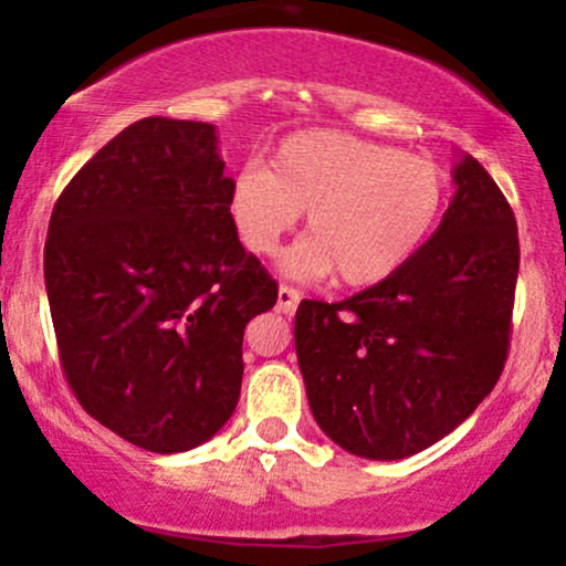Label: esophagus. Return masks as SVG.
<instances>
[{
  "label": "esophagus",
  "mask_w": 566,
  "mask_h": 566,
  "mask_svg": "<svg viewBox=\"0 0 566 566\" xmlns=\"http://www.w3.org/2000/svg\"><path fill=\"white\" fill-rule=\"evenodd\" d=\"M297 303H301V292L287 287V284H282L279 287V295H276V311L284 316H292L297 311Z\"/></svg>",
  "instance_id": "34e87169"
}]
</instances>
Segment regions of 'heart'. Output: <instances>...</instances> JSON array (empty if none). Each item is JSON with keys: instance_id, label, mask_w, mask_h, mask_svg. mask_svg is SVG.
<instances>
[{"instance_id": "1", "label": "heart", "mask_w": 566, "mask_h": 566, "mask_svg": "<svg viewBox=\"0 0 566 566\" xmlns=\"http://www.w3.org/2000/svg\"><path fill=\"white\" fill-rule=\"evenodd\" d=\"M447 178L437 161L335 129H303L274 148L269 170L237 172L229 212L255 255H274L308 212V231L284 255L295 279L335 274L348 287H375L423 250L439 229Z\"/></svg>"}]
</instances>
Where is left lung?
Returning a JSON list of instances; mask_svg holds the SVG:
<instances>
[{"mask_svg":"<svg viewBox=\"0 0 566 566\" xmlns=\"http://www.w3.org/2000/svg\"><path fill=\"white\" fill-rule=\"evenodd\" d=\"M439 229L399 274L348 301H303L295 350L316 423L367 460L437 444L505 367L518 276L516 218L465 154Z\"/></svg>","mask_w":566,"mask_h":566,"instance_id":"1","label":"left lung"}]
</instances>
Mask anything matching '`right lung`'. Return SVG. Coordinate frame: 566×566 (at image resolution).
Returning <instances> with one entry per match:
<instances>
[{
    "instance_id": "obj_1",
    "label": "right lung",
    "mask_w": 566,
    "mask_h": 566,
    "mask_svg": "<svg viewBox=\"0 0 566 566\" xmlns=\"http://www.w3.org/2000/svg\"><path fill=\"white\" fill-rule=\"evenodd\" d=\"M216 125L148 116L55 201L44 284L61 367L84 412L140 450L212 439L242 391V340L276 282L229 212Z\"/></svg>"
}]
</instances>
